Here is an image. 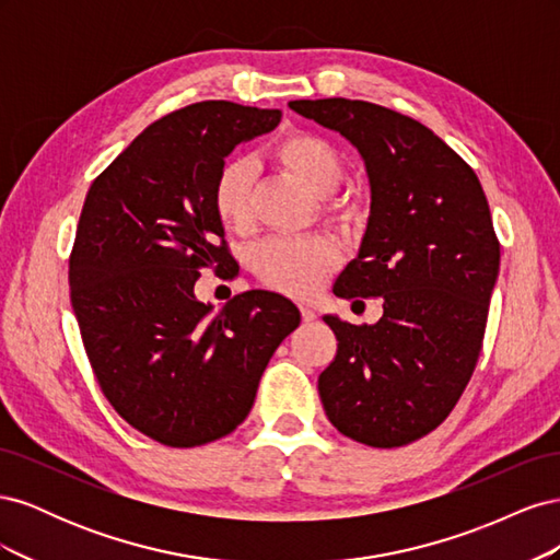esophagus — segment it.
<instances>
[{
	"mask_svg": "<svg viewBox=\"0 0 560 560\" xmlns=\"http://www.w3.org/2000/svg\"><path fill=\"white\" fill-rule=\"evenodd\" d=\"M299 311H301V319H303V322H313V319L317 317L311 306H299Z\"/></svg>",
	"mask_w": 560,
	"mask_h": 560,
	"instance_id": "obj_1",
	"label": "esophagus"
}]
</instances>
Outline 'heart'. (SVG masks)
<instances>
[{
	"label": "heart",
	"mask_w": 560,
	"mask_h": 560,
	"mask_svg": "<svg viewBox=\"0 0 560 560\" xmlns=\"http://www.w3.org/2000/svg\"><path fill=\"white\" fill-rule=\"evenodd\" d=\"M270 156L306 182L317 196L331 194L343 179V161L336 147L308 130H292L270 144ZM254 171L245 159L226 161L212 184V210L229 231H247L252 224ZM325 212L338 224L354 219L348 198H327ZM252 270L266 287L290 296H311L338 266V249L327 235L268 238L252 252Z\"/></svg>",
	"instance_id": "heart-1"
}]
</instances>
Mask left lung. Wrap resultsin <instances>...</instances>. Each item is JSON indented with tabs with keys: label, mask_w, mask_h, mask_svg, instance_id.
I'll return each mask as SVG.
<instances>
[{
	"label": "left lung",
	"mask_w": 560,
	"mask_h": 560,
	"mask_svg": "<svg viewBox=\"0 0 560 560\" xmlns=\"http://www.w3.org/2000/svg\"><path fill=\"white\" fill-rule=\"evenodd\" d=\"M364 159L371 214L358 259L334 294L383 299L376 325L325 322L336 358L317 378L331 425L374 448L416 442L442 425L483 346L500 241L471 167L436 135L364 100H294ZM360 303V301H358Z\"/></svg>",
	"instance_id": "obj_1"
}]
</instances>
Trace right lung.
Wrapping results in <instances>:
<instances>
[{"instance_id":"obj_1","label":"right lung","mask_w":560,"mask_h":560,"mask_svg":"<svg viewBox=\"0 0 560 560\" xmlns=\"http://www.w3.org/2000/svg\"><path fill=\"white\" fill-rule=\"evenodd\" d=\"M280 109L206 100L165 114L91 184L70 254V299L100 389L128 425L171 448L231 434L268 360L301 322L276 292L200 303L202 268L231 264L212 184L235 144ZM233 278V276H231Z\"/></svg>"}]
</instances>
